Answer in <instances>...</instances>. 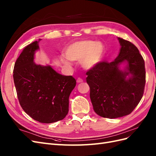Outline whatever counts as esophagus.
Returning a JSON list of instances; mask_svg holds the SVG:
<instances>
[{"instance_id":"esophagus-1","label":"esophagus","mask_w":156,"mask_h":156,"mask_svg":"<svg viewBox=\"0 0 156 156\" xmlns=\"http://www.w3.org/2000/svg\"><path fill=\"white\" fill-rule=\"evenodd\" d=\"M82 82H83V79L80 78V77L77 78V83H82Z\"/></svg>"}]
</instances>
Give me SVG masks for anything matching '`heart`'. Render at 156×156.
I'll return each mask as SVG.
<instances>
[{
    "mask_svg": "<svg viewBox=\"0 0 156 156\" xmlns=\"http://www.w3.org/2000/svg\"><path fill=\"white\" fill-rule=\"evenodd\" d=\"M104 45L101 42L82 40L69 45L66 49V56H61L62 62L69 66V60L81 61L82 67L86 69L94 68L101 62L104 54Z\"/></svg>",
    "mask_w": 156,
    "mask_h": 156,
    "instance_id": "obj_1",
    "label": "heart"
}]
</instances>
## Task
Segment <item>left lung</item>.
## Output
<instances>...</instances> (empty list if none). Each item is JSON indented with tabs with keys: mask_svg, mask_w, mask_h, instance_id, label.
Returning <instances> with one entry per match:
<instances>
[{
	"mask_svg": "<svg viewBox=\"0 0 156 156\" xmlns=\"http://www.w3.org/2000/svg\"><path fill=\"white\" fill-rule=\"evenodd\" d=\"M120 50L111 62L99 63L87 72L93 108L103 118L129 115L142 99L146 83L144 61L136 47L118 37ZM126 64L123 70L119 68Z\"/></svg>",
	"mask_w": 156,
	"mask_h": 156,
	"instance_id": "8db88e82",
	"label": "left lung"
}]
</instances>
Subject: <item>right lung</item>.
<instances>
[{
    "instance_id": "obj_1",
    "label": "right lung",
    "mask_w": 156,
    "mask_h": 156,
    "mask_svg": "<svg viewBox=\"0 0 156 156\" xmlns=\"http://www.w3.org/2000/svg\"><path fill=\"white\" fill-rule=\"evenodd\" d=\"M41 40L32 42L23 50L14 65L13 77L23 109L34 120L50 124L67 115L69 97L76 80L57 73L49 65L34 62Z\"/></svg>"
}]
</instances>
